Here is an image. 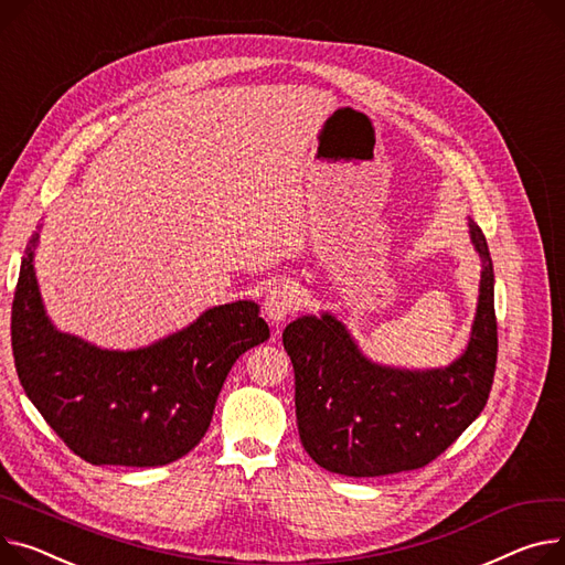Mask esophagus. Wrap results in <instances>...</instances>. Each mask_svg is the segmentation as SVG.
Wrapping results in <instances>:
<instances>
[{"mask_svg":"<svg viewBox=\"0 0 565 565\" xmlns=\"http://www.w3.org/2000/svg\"><path fill=\"white\" fill-rule=\"evenodd\" d=\"M299 307V290L290 281H281L266 295V302H263V313L273 322L279 324L288 316H292Z\"/></svg>","mask_w":565,"mask_h":565,"instance_id":"34e87169","label":"esophagus"}]
</instances>
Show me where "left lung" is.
<instances>
[{"instance_id":"obj_1","label":"left lung","mask_w":565,"mask_h":565,"mask_svg":"<svg viewBox=\"0 0 565 565\" xmlns=\"http://www.w3.org/2000/svg\"><path fill=\"white\" fill-rule=\"evenodd\" d=\"M468 227L481 256L479 302L468 348L447 367L374 363L331 313L302 316L284 329L299 440L320 468L345 477L425 468L483 411L498 363L495 277L481 230L472 220Z\"/></svg>"}]
</instances>
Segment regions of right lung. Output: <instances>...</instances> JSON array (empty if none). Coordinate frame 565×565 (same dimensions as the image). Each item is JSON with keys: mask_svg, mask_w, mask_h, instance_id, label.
<instances>
[{"mask_svg": "<svg viewBox=\"0 0 565 565\" xmlns=\"http://www.w3.org/2000/svg\"><path fill=\"white\" fill-rule=\"evenodd\" d=\"M26 245L11 311L20 384L45 423L93 466H166L202 440L241 354L270 338L258 305L238 299L129 352L99 350L47 318Z\"/></svg>", "mask_w": 565, "mask_h": 565, "instance_id": "add662e5", "label": "right lung"}]
</instances>
